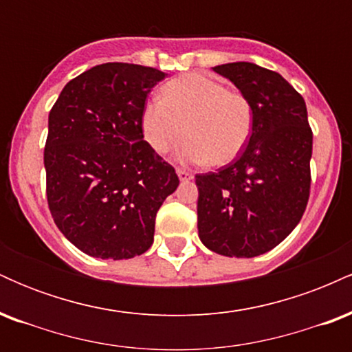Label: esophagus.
Masks as SVG:
<instances>
[{
	"mask_svg": "<svg viewBox=\"0 0 352 352\" xmlns=\"http://www.w3.org/2000/svg\"><path fill=\"white\" fill-rule=\"evenodd\" d=\"M177 175H179V179L182 182H187V180H192L193 175L190 173L188 170H185V168H177Z\"/></svg>",
	"mask_w": 352,
	"mask_h": 352,
	"instance_id": "esophagus-1",
	"label": "esophagus"
}]
</instances>
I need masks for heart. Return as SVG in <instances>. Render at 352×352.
Masks as SVG:
<instances>
[{
    "instance_id": "heart-1",
    "label": "heart",
    "mask_w": 352,
    "mask_h": 352,
    "mask_svg": "<svg viewBox=\"0 0 352 352\" xmlns=\"http://www.w3.org/2000/svg\"><path fill=\"white\" fill-rule=\"evenodd\" d=\"M253 106L243 92L201 74L173 79L142 111L145 140L160 155L187 134L180 157L225 165L235 160L253 132Z\"/></svg>"
}]
</instances>
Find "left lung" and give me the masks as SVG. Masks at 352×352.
<instances>
[{"instance_id": "left-lung-1", "label": "left lung", "mask_w": 352, "mask_h": 352, "mask_svg": "<svg viewBox=\"0 0 352 352\" xmlns=\"http://www.w3.org/2000/svg\"><path fill=\"white\" fill-rule=\"evenodd\" d=\"M213 71L253 106V132L233 162L197 173V227L218 254L253 258L280 245L300 223L309 199L313 131L305 99L278 72L253 63Z\"/></svg>"}]
</instances>
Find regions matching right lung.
<instances>
[{
	"mask_svg": "<svg viewBox=\"0 0 352 352\" xmlns=\"http://www.w3.org/2000/svg\"><path fill=\"white\" fill-rule=\"evenodd\" d=\"M155 67L106 63L64 86L50 112L46 197L63 235L89 256L127 260L153 243L160 205L179 187L142 132Z\"/></svg>",
	"mask_w": 352,
	"mask_h": 352,
	"instance_id": "add662e5",
	"label": "right lung"
}]
</instances>
